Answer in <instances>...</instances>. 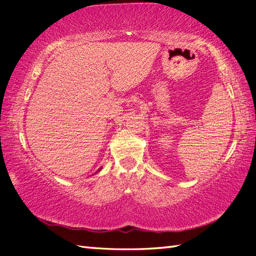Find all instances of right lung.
Segmentation results:
<instances>
[{
    "instance_id": "obj_1",
    "label": "right lung",
    "mask_w": 256,
    "mask_h": 256,
    "mask_svg": "<svg viewBox=\"0 0 256 256\" xmlns=\"http://www.w3.org/2000/svg\"><path fill=\"white\" fill-rule=\"evenodd\" d=\"M100 170H102V168H100ZM99 170H98V172H99Z\"/></svg>"
}]
</instances>
